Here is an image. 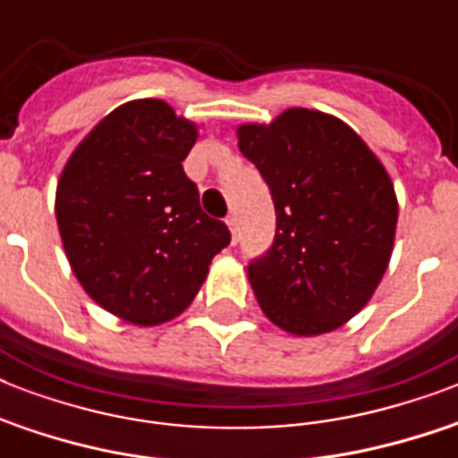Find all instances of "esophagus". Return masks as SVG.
Returning a JSON list of instances; mask_svg holds the SVG:
<instances>
[{"label":"esophagus","mask_w":458,"mask_h":458,"mask_svg":"<svg viewBox=\"0 0 458 458\" xmlns=\"http://www.w3.org/2000/svg\"><path fill=\"white\" fill-rule=\"evenodd\" d=\"M225 225H228V230H230V235H233V242H237V216H228V218H225Z\"/></svg>","instance_id":"1"}]
</instances>
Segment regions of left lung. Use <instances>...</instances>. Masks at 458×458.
Here are the masks:
<instances>
[{
  "mask_svg": "<svg viewBox=\"0 0 458 458\" xmlns=\"http://www.w3.org/2000/svg\"><path fill=\"white\" fill-rule=\"evenodd\" d=\"M237 147L276 207L273 244L247 266L259 306L287 333H330L387 271L399 211L390 175L347 123L311 109L240 125Z\"/></svg>",
  "mask_w": 458,
  "mask_h": 458,
  "instance_id": "1",
  "label": "left lung"
}]
</instances>
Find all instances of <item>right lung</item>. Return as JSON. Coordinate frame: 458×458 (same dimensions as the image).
<instances>
[{
  "mask_svg": "<svg viewBox=\"0 0 458 458\" xmlns=\"http://www.w3.org/2000/svg\"><path fill=\"white\" fill-rule=\"evenodd\" d=\"M194 142L197 125L161 99H138L102 118L59 178L56 223L75 278L135 326L185 311L230 244L182 171Z\"/></svg>",
  "mask_w": 458,
  "mask_h": 458,
  "instance_id": "add662e5",
  "label": "right lung"
}]
</instances>
